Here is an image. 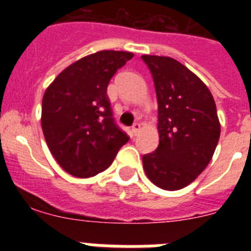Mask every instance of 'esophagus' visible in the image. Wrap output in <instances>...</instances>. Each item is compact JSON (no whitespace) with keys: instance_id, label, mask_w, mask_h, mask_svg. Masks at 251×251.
<instances>
[{"instance_id":"1","label":"esophagus","mask_w":251,"mask_h":251,"mask_svg":"<svg viewBox=\"0 0 251 251\" xmlns=\"http://www.w3.org/2000/svg\"><path fill=\"white\" fill-rule=\"evenodd\" d=\"M141 128H142V124L141 123H134L132 126V132H133V134H134V136H137V134H138L139 133V130H141Z\"/></svg>"}]
</instances>
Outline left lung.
<instances>
[{
  "mask_svg": "<svg viewBox=\"0 0 251 251\" xmlns=\"http://www.w3.org/2000/svg\"><path fill=\"white\" fill-rule=\"evenodd\" d=\"M158 101L159 145L143 168L158 187L176 191L195 181L211 161L220 138L216 104L207 86L168 56L143 55Z\"/></svg>",
  "mask_w": 251,
  "mask_h": 251,
  "instance_id": "left-lung-1",
  "label": "left lung"
}]
</instances>
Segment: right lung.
<instances>
[{
	"label": "right lung",
	"mask_w": 251,
	"mask_h": 251,
	"mask_svg": "<svg viewBox=\"0 0 251 251\" xmlns=\"http://www.w3.org/2000/svg\"><path fill=\"white\" fill-rule=\"evenodd\" d=\"M132 57L127 51H98L64 69L46 89L44 137L51 154L72 176L88 178L103 172L129 141L113 118L106 88Z\"/></svg>",
	"instance_id": "add662e5"
}]
</instances>
